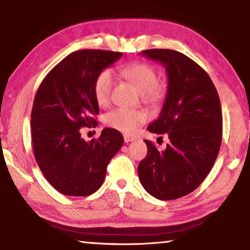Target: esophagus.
Here are the masks:
<instances>
[{"label":"esophagus","mask_w":250,"mask_h":250,"mask_svg":"<svg viewBox=\"0 0 250 250\" xmlns=\"http://www.w3.org/2000/svg\"><path fill=\"white\" fill-rule=\"evenodd\" d=\"M134 137H131V135H125V143H129V142H131V141H133L134 140Z\"/></svg>","instance_id":"1"}]
</instances>
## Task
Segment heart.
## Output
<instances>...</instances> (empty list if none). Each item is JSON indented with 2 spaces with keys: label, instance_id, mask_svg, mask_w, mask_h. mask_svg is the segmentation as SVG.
<instances>
[{
  "label": "heart",
  "instance_id": "obj_1",
  "mask_svg": "<svg viewBox=\"0 0 250 250\" xmlns=\"http://www.w3.org/2000/svg\"><path fill=\"white\" fill-rule=\"evenodd\" d=\"M120 73L142 92L145 103L156 105L166 99L167 86L162 80H158V71L153 66L146 62H132L122 67ZM113 86L115 76L111 69H103L97 75L94 83V94L99 105L104 107L109 104ZM146 120L147 116L145 111L126 108H117L104 116V124L109 128L126 134L135 132Z\"/></svg>",
  "mask_w": 250,
  "mask_h": 250
}]
</instances>
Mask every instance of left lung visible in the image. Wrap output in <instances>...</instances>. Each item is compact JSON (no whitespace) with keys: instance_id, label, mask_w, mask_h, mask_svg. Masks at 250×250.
Returning a JSON list of instances; mask_svg holds the SVG:
<instances>
[{"instance_id":"8db88e82","label":"left lung","mask_w":250,"mask_h":250,"mask_svg":"<svg viewBox=\"0 0 250 250\" xmlns=\"http://www.w3.org/2000/svg\"><path fill=\"white\" fill-rule=\"evenodd\" d=\"M142 55L167 69V98L147 130L167 133L170 142L159 151L145 140L147 153L138 167L139 179L158 200H176L196 189L214 166L223 135L221 101L209 76L186 55L158 48Z\"/></svg>"}]
</instances>
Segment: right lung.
<instances>
[{"mask_svg": "<svg viewBox=\"0 0 250 250\" xmlns=\"http://www.w3.org/2000/svg\"><path fill=\"white\" fill-rule=\"evenodd\" d=\"M121 56L111 50H77L55 66L37 89L31 116L34 156L46 180L65 195L98 191L110 160L124 145L116 129L105 128L89 142L80 133L98 125L97 75Z\"/></svg>", "mask_w": 250, "mask_h": 250, "instance_id": "obj_1", "label": "right lung"}]
</instances>
